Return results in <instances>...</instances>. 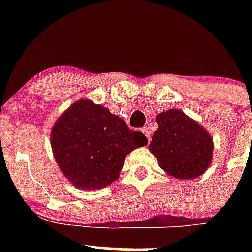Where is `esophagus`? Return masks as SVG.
Returning <instances> with one entry per match:
<instances>
[{"mask_svg": "<svg viewBox=\"0 0 252 252\" xmlns=\"http://www.w3.org/2000/svg\"><path fill=\"white\" fill-rule=\"evenodd\" d=\"M142 132L144 135L147 136V138H148V141H150V138H152V131H150L149 128H142Z\"/></svg>", "mask_w": 252, "mask_h": 252, "instance_id": "esophagus-1", "label": "esophagus"}]
</instances>
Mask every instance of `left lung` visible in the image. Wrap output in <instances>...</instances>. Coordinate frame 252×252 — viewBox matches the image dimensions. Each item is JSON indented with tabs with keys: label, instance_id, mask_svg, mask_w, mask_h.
<instances>
[{
	"label": "left lung",
	"instance_id": "8db88e82",
	"mask_svg": "<svg viewBox=\"0 0 252 252\" xmlns=\"http://www.w3.org/2000/svg\"><path fill=\"white\" fill-rule=\"evenodd\" d=\"M158 130L149 150L164 172L181 180L201 175L212 162L211 135L198 122L178 109L156 116Z\"/></svg>",
	"mask_w": 252,
	"mask_h": 252
}]
</instances>
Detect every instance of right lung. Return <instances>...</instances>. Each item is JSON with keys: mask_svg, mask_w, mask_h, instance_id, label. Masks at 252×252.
Returning a JSON list of instances; mask_svg holds the SVG:
<instances>
[{"mask_svg": "<svg viewBox=\"0 0 252 252\" xmlns=\"http://www.w3.org/2000/svg\"><path fill=\"white\" fill-rule=\"evenodd\" d=\"M147 143L142 132L130 130L122 118L89 99L72 104L51 132L58 166L82 189L109 186L120 176L126 156Z\"/></svg>", "mask_w": 252, "mask_h": 252, "instance_id": "obj_1", "label": "right lung"}]
</instances>
